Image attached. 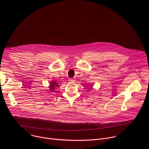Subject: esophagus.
I'll use <instances>...</instances> for the list:
<instances>
[{
  "label": "esophagus",
  "mask_w": 149,
  "mask_h": 149,
  "mask_svg": "<svg viewBox=\"0 0 149 149\" xmlns=\"http://www.w3.org/2000/svg\"><path fill=\"white\" fill-rule=\"evenodd\" d=\"M69 81H70V82H74V81H75V79H74V78H70L69 79Z\"/></svg>",
  "instance_id": "obj_1"
}]
</instances>
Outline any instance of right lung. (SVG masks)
<instances>
[{
	"mask_svg": "<svg viewBox=\"0 0 149 149\" xmlns=\"http://www.w3.org/2000/svg\"><path fill=\"white\" fill-rule=\"evenodd\" d=\"M58 86V84H57L56 82H52V83H51V84H50V90H54V88H55V87Z\"/></svg>",
	"mask_w": 149,
	"mask_h": 149,
	"instance_id": "add662e5",
	"label": "right lung"
}]
</instances>
